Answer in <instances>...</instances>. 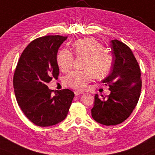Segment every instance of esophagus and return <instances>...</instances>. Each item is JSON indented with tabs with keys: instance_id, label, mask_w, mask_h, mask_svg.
<instances>
[{
	"instance_id": "obj_1",
	"label": "esophagus",
	"mask_w": 155,
	"mask_h": 155,
	"mask_svg": "<svg viewBox=\"0 0 155 155\" xmlns=\"http://www.w3.org/2000/svg\"><path fill=\"white\" fill-rule=\"evenodd\" d=\"M74 94H75V96H79V95H81V94H83V92H81V91H75L74 92Z\"/></svg>"
}]
</instances>
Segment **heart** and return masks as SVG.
Segmentation results:
<instances>
[{
  "mask_svg": "<svg viewBox=\"0 0 155 155\" xmlns=\"http://www.w3.org/2000/svg\"><path fill=\"white\" fill-rule=\"evenodd\" d=\"M74 54L87 59L84 63V71H74L68 74L64 79L67 87L76 90L85 89L87 84L94 77H102L110 71L113 65V57L105 51L100 43L93 38L79 39L73 45ZM58 67L62 71H68L73 66L74 56L66 49L58 53L56 58Z\"/></svg>",
  "mask_w": 155,
  "mask_h": 155,
  "instance_id": "1",
  "label": "heart"
}]
</instances>
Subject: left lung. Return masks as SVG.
<instances>
[{
  "label": "left lung",
  "mask_w": 155,
  "mask_h": 155,
  "mask_svg": "<svg viewBox=\"0 0 155 155\" xmlns=\"http://www.w3.org/2000/svg\"><path fill=\"white\" fill-rule=\"evenodd\" d=\"M113 65L102 83L108 86L109 96L95 94L91 116L106 126L117 125L126 120L137 104L142 89L141 71L130 48L117 40L111 41Z\"/></svg>",
  "instance_id": "8db88e82"
}]
</instances>
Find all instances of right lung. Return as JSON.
<instances>
[{"mask_svg":"<svg viewBox=\"0 0 155 155\" xmlns=\"http://www.w3.org/2000/svg\"><path fill=\"white\" fill-rule=\"evenodd\" d=\"M66 39L59 35L35 39L18 61L13 75L15 98L27 118L37 126H53L63 121L74 97L68 89L56 91L53 97L47 86L59 74L56 56Z\"/></svg>","mask_w":155,"mask_h":155,"instance_id":"add662e5","label":"right lung"}]
</instances>
